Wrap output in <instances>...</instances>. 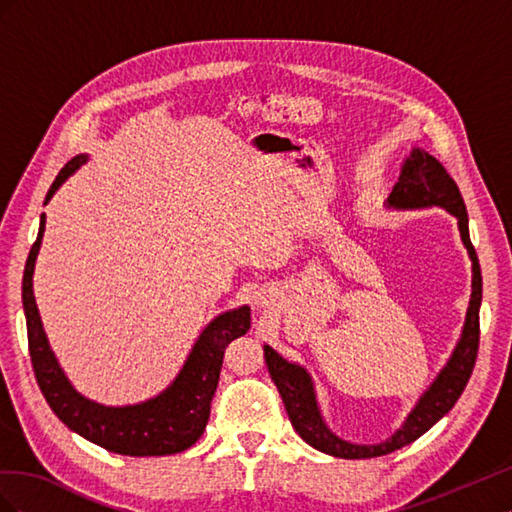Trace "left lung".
Segmentation results:
<instances>
[{
    "label": "left lung",
    "instance_id": "left-lung-1",
    "mask_svg": "<svg viewBox=\"0 0 512 512\" xmlns=\"http://www.w3.org/2000/svg\"><path fill=\"white\" fill-rule=\"evenodd\" d=\"M389 205L399 209H421L438 205L457 215L461 239L466 243L472 258V299L466 316V327H463V335L451 356V361L442 369V374L436 378V382L431 384V389L421 397V401H418V406L410 412L401 429L393 438L380 444H350L333 436L329 427L322 421L320 410L316 406L312 380H309L307 371L299 365L284 361L273 348L265 346L269 374L277 386V391L282 395L292 427L297 429L299 436L309 446L342 459H369L389 455L397 451V448H404L406 444L421 438L427 429L436 425L440 418L457 404L459 395L466 389V384L472 376L478 354V309L480 299H483V275H480L478 256L470 241L468 211L466 205H463L457 183L436 158L429 156L423 149H414L404 168H401L399 181L395 183V188L389 196Z\"/></svg>",
    "mask_w": 512,
    "mask_h": 512
}]
</instances>
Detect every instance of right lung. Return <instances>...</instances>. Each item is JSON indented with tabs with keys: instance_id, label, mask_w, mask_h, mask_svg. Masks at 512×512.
<instances>
[{
	"instance_id": "1",
	"label": "right lung",
	"mask_w": 512,
	"mask_h": 512,
	"mask_svg": "<svg viewBox=\"0 0 512 512\" xmlns=\"http://www.w3.org/2000/svg\"><path fill=\"white\" fill-rule=\"evenodd\" d=\"M85 158L76 156L59 170L44 205L55 190L79 168ZM44 232V215L40 220L38 239L29 250L23 273V309L27 320V344L36 382L46 404L59 416V421L83 438L106 451L132 457L173 455L190 448L207 427L211 399L218 389L226 346L250 329V307H239L215 318L198 337L194 350L185 361L181 374L156 399L128 408H104L76 393L59 369L46 342L38 307L32 292V275Z\"/></svg>"
}]
</instances>
